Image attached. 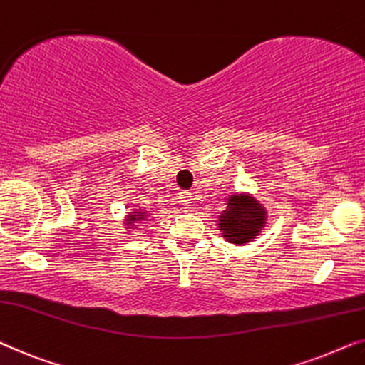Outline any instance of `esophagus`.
<instances>
[{
    "label": "esophagus",
    "mask_w": 365,
    "mask_h": 365,
    "mask_svg": "<svg viewBox=\"0 0 365 365\" xmlns=\"http://www.w3.org/2000/svg\"><path fill=\"white\" fill-rule=\"evenodd\" d=\"M180 202L183 203V205H185L187 208H190V207H193V195L190 192H180Z\"/></svg>",
    "instance_id": "1"
}]
</instances>
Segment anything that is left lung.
<instances>
[{"label": "left lung", "mask_w": 365, "mask_h": 365, "mask_svg": "<svg viewBox=\"0 0 365 365\" xmlns=\"http://www.w3.org/2000/svg\"><path fill=\"white\" fill-rule=\"evenodd\" d=\"M227 200V208L218 215V230L230 244H249L265 227V208L249 193H235Z\"/></svg>", "instance_id": "obj_1"}]
</instances>
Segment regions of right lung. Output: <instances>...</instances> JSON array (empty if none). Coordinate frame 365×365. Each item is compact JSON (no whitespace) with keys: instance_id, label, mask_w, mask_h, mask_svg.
<instances>
[{"instance_id":"1","label":"right lung","mask_w":365,"mask_h":365,"mask_svg":"<svg viewBox=\"0 0 365 365\" xmlns=\"http://www.w3.org/2000/svg\"><path fill=\"white\" fill-rule=\"evenodd\" d=\"M148 212H145L143 208H135L133 212H130V215L126 217V225H135L138 220H147Z\"/></svg>"}]
</instances>
